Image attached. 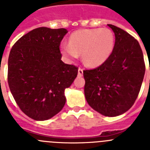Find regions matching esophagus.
<instances>
[{
	"instance_id": "1",
	"label": "esophagus",
	"mask_w": 150,
	"mask_h": 150,
	"mask_svg": "<svg viewBox=\"0 0 150 150\" xmlns=\"http://www.w3.org/2000/svg\"><path fill=\"white\" fill-rule=\"evenodd\" d=\"M83 75V70L81 68V67H79L78 69V76H82Z\"/></svg>"
}]
</instances>
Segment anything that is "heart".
<instances>
[{
    "label": "heart",
    "instance_id": "obj_1",
    "mask_svg": "<svg viewBox=\"0 0 150 150\" xmlns=\"http://www.w3.org/2000/svg\"><path fill=\"white\" fill-rule=\"evenodd\" d=\"M114 44V34L110 29H82L71 34L69 43L61 45V52L68 59H76L82 53L85 64L98 67L109 59Z\"/></svg>",
    "mask_w": 150,
    "mask_h": 150
}]
</instances>
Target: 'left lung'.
Here are the masks:
<instances>
[{
    "label": "left lung",
    "mask_w": 150,
    "mask_h": 150,
    "mask_svg": "<svg viewBox=\"0 0 150 150\" xmlns=\"http://www.w3.org/2000/svg\"><path fill=\"white\" fill-rule=\"evenodd\" d=\"M115 34L112 54L104 63L83 71L86 99L91 108L106 116H116L134 104L145 74L138 41L125 30L108 25Z\"/></svg>",
    "instance_id": "8db88e82"
}]
</instances>
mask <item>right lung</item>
I'll return each instance as SVG.
<instances>
[{
	"label": "right lung",
	"instance_id": "add662e5",
	"mask_svg": "<svg viewBox=\"0 0 150 150\" xmlns=\"http://www.w3.org/2000/svg\"><path fill=\"white\" fill-rule=\"evenodd\" d=\"M67 32L64 28H35L10 50L8 85L21 110L34 120H49L62 110L64 90L77 76V67L61 60L60 44Z\"/></svg>",
	"mask_w": 150,
	"mask_h": 150
}]
</instances>
